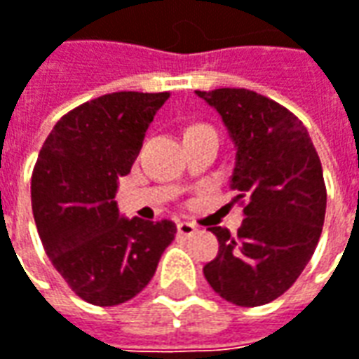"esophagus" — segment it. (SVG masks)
Here are the masks:
<instances>
[{
  "label": "esophagus",
  "mask_w": 359,
  "mask_h": 359,
  "mask_svg": "<svg viewBox=\"0 0 359 359\" xmlns=\"http://www.w3.org/2000/svg\"><path fill=\"white\" fill-rule=\"evenodd\" d=\"M196 226L194 224H190V222H180L179 224V236L180 238H192L194 233H196Z\"/></svg>",
  "instance_id": "esophagus-1"
}]
</instances>
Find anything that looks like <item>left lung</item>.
<instances>
[{
	"label": "left lung",
	"instance_id": "obj_1",
	"mask_svg": "<svg viewBox=\"0 0 359 359\" xmlns=\"http://www.w3.org/2000/svg\"><path fill=\"white\" fill-rule=\"evenodd\" d=\"M196 94L236 143L231 189L245 216L238 236L210 228L220 251L204 277L231 304L262 306L291 289L316 250L326 212L323 165L301 119L271 97L245 88Z\"/></svg>",
	"mask_w": 359,
	"mask_h": 359
}]
</instances>
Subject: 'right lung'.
Listing matches in <instances>:
<instances>
[{
	"label": "right lung",
	"mask_w": 359,
	"mask_h": 359,
	"mask_svg": "<svg viewBox=\"0 0 359 359\" xmlns=\"http://www.w3.org/2000/svg\"><path fill=\"white\" fill-rule=\"evenodd\" d=\"M169 92H114L58 119L39 153L31 200L46 255L82 301L116 306L143 291L175 222L119 218L116 190Z\"/></svg>",
	"instance_id": "add662e5"
}]
</instances>
